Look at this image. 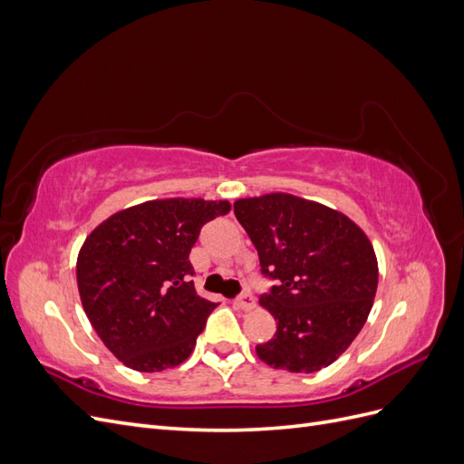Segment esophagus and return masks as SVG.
I'll list each match as a JSON object with an SVG mask.
<instances>
[{
    "label": "esophagus",
    "mask_w": 464,
    "mask_h": 464,
    "mask_svg": "<svg viewBox=\"0 0 464 464\" xmlns=\"http://www.w3.org/2000/svg\"><path fill=\"white\" fill-rule=\"evenodd\" d=\"M234 305L242 312H251L256 307V300H254V296H251V294H242V296L234 302Z\"/></svg>",
    "instance_id": "obj_1"
}]
</instances>
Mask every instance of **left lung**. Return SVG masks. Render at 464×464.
Segmentation results:
<instances>
[{
    "mask_svg": "<svg viewBox=\"0 0 464 464\" xmlns=\"http://www.w3.org/2000/svg\"><path fill=\"white\" fill-rule=\"evenodd\" d=\"M234 215L261 273L276 280L259 298L276 321L273 339L256 346L259 360L296 373L331 366L372 312L379 271L370 237L339 210L280 191L237 199Z\"/></svg>",
    "mask_w": 464,
    "mask_h": 464,
    "instance_id": "1",
    "label": "left lung"
}]
</instances>
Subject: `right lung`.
Listing matches in <instances>:
<instances>
[{
  "label": "right lung",
  "mask_w": 464,
  "mask_h": 464,
  "mask_svg": "<svg viewBox=\"0 0 464 464\" xmlns=\"http://www.w3.org/2000/svg\"><path fill=\"white\" fill-rule=\"evenodd\" d=\"M228 201L154 199L118 210L77 256L82 310L106 348L135 372L176 368L193 353L217 304L195 292L189 263L203 224Z\"/></svg>",
  "instance_id": "1"
}]
</instances>
